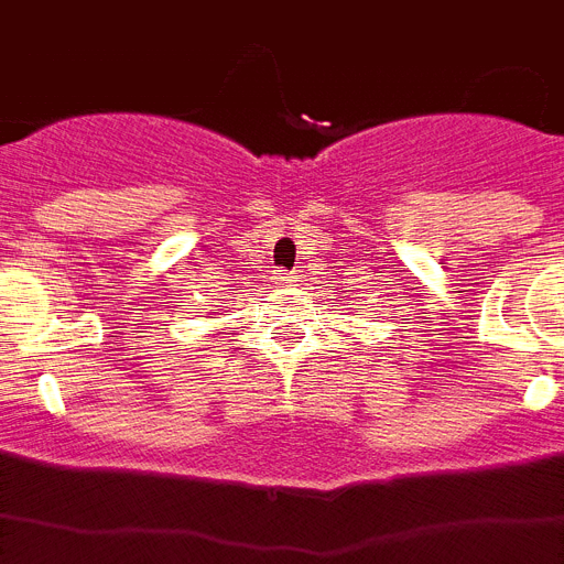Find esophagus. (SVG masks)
<instances>
[{"mask_svg": "<svg viewBox=\"0 0 564 564\" xmlns=\"http://www.w3.org/2000/svg\"><path fill=\"white\" fill-rule=\"evenodd\" d=\"M282 282H293V276H282Z\"/></svg>", "mask_w": 564, "mask_h": 564, "instance_id": "1", "label": "esophagus"}]
</instances>
